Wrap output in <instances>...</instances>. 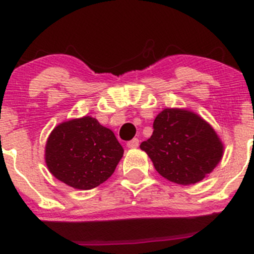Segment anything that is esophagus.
<instances>
[{
    "label": "esophagus",
    "mask_w": 254,
    "mask_h": 254,
    "mask_svg": "<svg viewBox=\"0 0 254 254\" xmlns=\"http://www.w3.org/2000/svg\"><path fill=\"white\" fill-rule=\"evenodd\" d=\"M127 147H129V148H135V147H137V146H139V139H136V137H135V139L130 140V141L127 142Z\"/></svg>",
    "instance_id": "1"
}]
</instances>
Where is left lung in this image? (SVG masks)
I'll use <instances>...</instances> for the list:
<instances>
[{"label": "left lung", "mask_w": 254, "mask_h": 254, "mask_svg": "<svg viewBox=\"0 0 254 254\" xmlns=\"http://www.w3.org/2000/svg\"><path fill=\"white\" fill-rule=\"evenodd\" d=\"M140 148L161 176L183 186L203 181L224 155V145L211 125L179 108H167L156 117L152 135Z\"/></svg>", "instance_id": "obj_1"}]
</instances>
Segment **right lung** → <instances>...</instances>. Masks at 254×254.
I'll list each match as a JSON object with an SVG mask.
<instances>
[{
    "mask_svg": "<svg viewBox=\"0 0 254 254\" xmlns=\"http://www.w3.org/2000/svg\"><path fill=\"white\" fill-rule=\"evenodd\" d=\"M114 132L92 117L67 120L49 135L45 162L59 181L81 190L96 188L114 173L123 157Z\"/></svg>",
    "mask_w": 254,
    "mask_h": 254,
    "instance_id": "add662e5",
    "label": "right lung"
}]
</instances>
